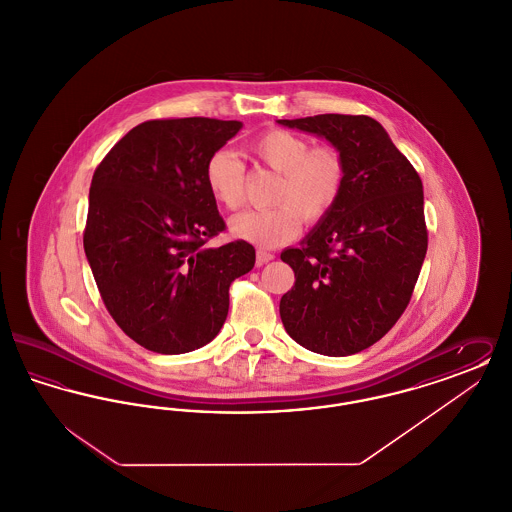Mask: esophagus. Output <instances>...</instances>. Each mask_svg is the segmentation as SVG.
Instances as JSON below:
<instances>
[{"label": "esophagus", "mask_w": 512, "mask_h": 512, "mask_svg": "<svg viewBox=\"0 0 512 512\" xmlns=\"http://www.w3.org/2000/svg\"><path fill=\"white\" fill-rule=\"evenodd\" d=\"M274 259V255L272 253H268V251H257V267H263V265H267Z\"/></svg>", "instance_id": "1"}]
</instances>
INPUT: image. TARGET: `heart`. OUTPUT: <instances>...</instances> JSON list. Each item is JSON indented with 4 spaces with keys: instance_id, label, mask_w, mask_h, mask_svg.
I'll use <instances>...</instances> for the list:
<instances>
[{
    "instance_id": "heart-1",
    "label": "heart",
    "mask_w": 512,
    "mask_h": 512,
    "mask_svg": "<svg viewBox=\"0 0 512 512\" xmlns=\"http://www.w3.org/2000/svg\"><path fill=\"white\" fill-rule=\"evenodd\" d=\"M249 153L278 172L270 201L274 207L242 211L228 228L238 240L259 247L288 244L301 228V219L315 224L324 219L340 199L345 184V165L332 147H313L311 142L284 128H272L249 144ZM205 186L224 209H238L245 197L244 163L230 151L219 149L205 163Z\"/></svg>"
}]
</instances>
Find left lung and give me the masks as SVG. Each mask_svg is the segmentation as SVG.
<instances>
[{
  "mask_svg": "<svg viewBox=\"0 0 512 512\" xmlns=\"http://www.w3.org/2000/svg\"><path fill=\"white\" fill-rule=\"evenodd\" d=\"M324 138L345 165L334 209L299 247L282 251L295 284L280 299L292 340L328 357L384 338L407 309L428 249L424 192L384 126L365 115L282 119Z\"/></svg>",
  "mask_w": 512,
  "mask_h": 512,
  "instance_id": "obj_1",
  "label": "left lung"
}]
</instances>
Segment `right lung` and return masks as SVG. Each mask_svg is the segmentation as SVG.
<instances>
[{
  "instance_id": "obj_1",
  "label": "right lung",
  "mask_w": 512,
  "mask_h": 512,
  "mask_svg": "<svg viewBox=\"0 0 512 512\" xmlns=\"http://www.w3.org/2000/svg\"><path fill=\"white\" fill-rule=\"evenodd\" d=\"M242 126L205 117L142 122L94 172L86 259L111 317L149 351L180 355L215 340L230 284L255 265L244 240L207 245L224 220L205 163Z\"/></svg>"
}]
</instances>
